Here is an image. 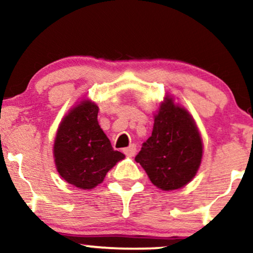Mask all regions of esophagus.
Returning <instances> with one entry per match:
<instances>
[{
	"label": "esophagus",
	"instance_id": "1",
	"mask_svg": "<svg viewBox=\"0 0 253 253\" xmlns=\"http://www.w3.org/2000/svg\"><path fill=\"white\" fill-rule=\"evenodd\" d=\"M136 152L135 145H129L127 148H124V153L126 154L127 157H133Z\"/></svg>",
	"mask_w": 253,
	"mask_h": 253
}]
</instances>
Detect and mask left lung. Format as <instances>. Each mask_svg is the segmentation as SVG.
<instances>
[{
    "label": "left lung",
    "mask_w": 253,
    "mask_h": 253,
    "mask_svg": "<svg viewBox=\"0 0 253 253\" xmlns=\"http://www.w3.org/2000/svg\"><path fill=\"white\" fill-rule=\"evenodd\" d=\"M202 157V136L193 118L166 96L154 117L152 135L142 144L135 161L158 188L172 191L192 180Z\"/></svg>",
    "instance_id": "left-lung-1"
}]
</instances>
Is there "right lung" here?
<instances>
[{
  "label": "right lung",
  "mask_w": 253,
  "mask_h": 253,
  "mask_svg": "<svg viewBox=\"0 0 253 253\" xmlns=\"http://www.w3.org/2000/svg\"><path fill=\"white\" fill-rule=\"evenodd\" d=\"M99 107L84 100L61 121L54 142V159L59 174L80 190L101 184L109 169L125 156L114 151L97 123Z\"/></svg>",
  "instance_id": "1"
}]
</instances>
